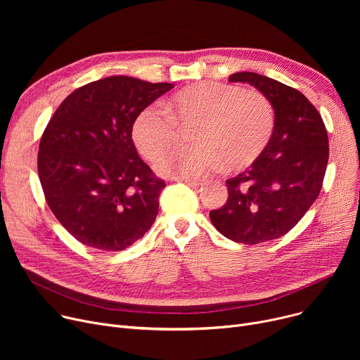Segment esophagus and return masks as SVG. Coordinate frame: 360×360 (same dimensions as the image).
Here are the masks:
<instances>
[{
	"label": "esophagus",
	"mask_w": 360,
	"mask_h": 360,
	"mask_svg": "<svg viewBox=\"0 0 360 360\" xmlns=\"http://www.w3.org/2000/svg\"><path fill=\"white\" fill-rule=\"evenodd\" d=\"M182 182H185L186 185H191V186H200L202 185V179H191V178H182Z\"/></svg>",
	"instance_id": "obj_1"
}]
</instances>
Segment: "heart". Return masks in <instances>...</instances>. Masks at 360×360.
<instances>
[{"instance_id": "b5f03b06", "label": "heart", "mask_w": 360, "mask_h": 360, "mask_svg": "<svg viewBox=\"0 0 360 360\" xmlns=\"http://www.w3.org/2000/svg\"><path fill=\"white\" fill-rule=\"evenodd\" d=\"M167 112L144 108L132 125V140L148 160L160 159L190 127V147L176 148L158 163L165 176L200 178L223 163L239 170L252 165L271 141L274 112L258 91L223 83H195L172 94Z\"/></svg>"}]
</instances>
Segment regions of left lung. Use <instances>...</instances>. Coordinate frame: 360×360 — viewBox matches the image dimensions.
I'll use <instances>...</instances> for the list:
<instances>
[{
    "mask_svg": "<svg viewBox=\"0 0 360 360\" xmlns=\"http://www.w3.org/2000/svg\"><path fill=\"white\" fill-rule=\"evenodd\" d=\"M229 82L250 83L274 109V132L264 153L226 181L228 201L210 212L228 239L255 245L286 235L316 200L328 162V136L316 108L299 90L251 71Z\"/></svg>",
    "mask_w": 360,
    "mask_h": 360,
    "instance_id": "obj_1",
    "label": "left lung"
}]
</instances>
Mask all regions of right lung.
<instances>
[{"label": "right lung", "instance_id": "1", "mask_svg": "<svg viewBox=\"0 0 360 360\" xmlns=\"http://www.w3.org/2000/svg\"><path fill=\"white\" fill-rule=\"evenodd\" d=\"M174 87L127 75L74 90L49 120L37 172L53 216L79 242L122 251L151 228L165 181L139 156L132 125Z\"/></svg>", "mask_w": 360, "mask_h": 360}]
</instances>
